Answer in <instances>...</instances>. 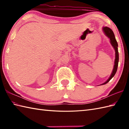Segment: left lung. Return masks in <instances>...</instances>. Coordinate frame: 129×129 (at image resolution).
Listing matches in <instances>:
<instances>
[{
  "label": "left lung",
  "instance_id": "8db88e82",
  "mask_svg": "<svg viewBox=\"0 0 129 129\" xmlns=\"http://www.w3.org/2000/svg\"><path fill=\"white\" fill-rule=\"evenodd\" d=\"M103 31L104 33L106 35V36L108 37L109 39H110V42L111 45L113 46V48L115 49V62H114V66L113 70V72H112L111 74L110 77L108 79V80L105 81V83L102 84L101 85H104L108 83V82L110 81L111 79L114 77V76L115 74L116 73V71L117 69V67H118V62H119V52H118V44H117V43L115 37V35L113 30L110 29L108 28V27H104L103 28Z\"/></svg>",
  "mask_w": 129,
  "mask_h": 129
}]
</instances>
